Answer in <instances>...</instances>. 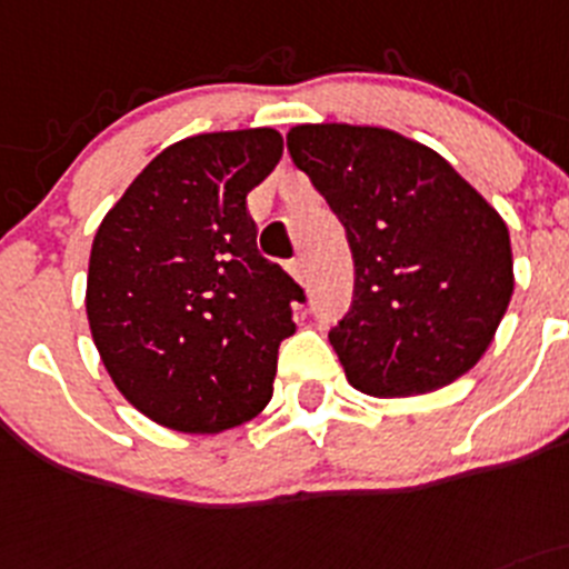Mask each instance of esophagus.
I'll list each match as a JSON object with an SVG mask.
<instances>
[{
	"instance_id": "obj_1",
	"label": "esophagus",
	"mask_w": 569,
	"mask_h": 569,
	"mask_svg": "<svg viewBox=\"0 0 569 569\" xmlns=\"http://www.w3.org/2000/svg\"><path fill=\"white\" fill-rule=\"evenodd\" d=\"M289 274L297 280V283L302 286V283H306V263H302L300 258L291 260V263H289Z\"/></svg>"
}]
</instances>
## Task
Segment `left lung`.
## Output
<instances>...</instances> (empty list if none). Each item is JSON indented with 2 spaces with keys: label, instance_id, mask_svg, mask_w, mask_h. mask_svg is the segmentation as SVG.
Returning <instances> with one entry per match:
<instances>
[{
  "label": "left lung",
  "instance_id": "8db88e82",
  "mask_svg": "<svg viewBox=\"0 0 569 569\" xmlns=\"http://www.w3.org/2000/svg\"><path fill=\"white\" fill-rule=\"evenodd\" d=\"M286 146L348 230L357 291L328 339L350 385L398 398L469 373L513 295L500 212L438 151L392 129L302 123Z\"/></svg>",
  "mask_w": 569,
  "mask_h": 569
}]
</instances>
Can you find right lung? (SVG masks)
<instances>
[{"instance_id": "obj_1", "label": "right lung", "mask_w": 569, "mask_h": 569, "mask_svg": "<svg viewBox=\"0 0 569 569\" xmlns=\"http://www.w3.org/2000/svg\"><path fill=\"white\" fill-rule=\"evenodd\" d=\"M280 157L274 129L173 142L94 232L89 331L117 390L159 427L219 435L272 398L302 289L260 258L247 196Z\"/></svg>"}]
</instances>
